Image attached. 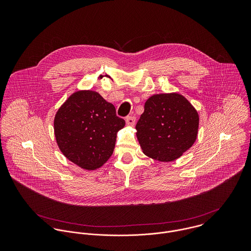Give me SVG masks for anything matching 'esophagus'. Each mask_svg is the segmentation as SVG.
<instances>
[{"label": "esophagus", "mask_w": 251, "mask_h": 251, "mask_svg": "<svg viewBox=\"0 0 251 251\" xmlns=\"http://www.w3.org/2000/svg\"><path fill=\"white\" fill-rule=\"evenodd\" d=\"M126 125L132 126H134V124H135V117L132 116V115L127 116V117L126 118Z\"/></svg>", "instance_id": "34e87169"}]
</instances>
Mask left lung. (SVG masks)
Listing matches in <instances>:
<instances>
[{
  "mask_svg": "<svg viewBox=\"0 0 251 251\" xmlns=\"http://www.w3.org/2000/svg\"><path fill=\"white\" fill-rule=\"evenodd\" d=\"M199 126L197 111L179 94L151 97L136 124L137 138L148 156L172 161L196 140Z\"/></svg>",
  "mask_w": 251,
  "mask_h": 251,
  "instance_id": "obj_1",
  "label": "left lung"
}]
</instances>
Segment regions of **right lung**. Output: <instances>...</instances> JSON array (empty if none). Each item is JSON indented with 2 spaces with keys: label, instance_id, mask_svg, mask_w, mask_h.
<instances>
[{
  "label": "right lung",
  "instance_id": "add662e5",
  "mask_svg": "<svg viewBox=\"0 0 251 251\" xmlns=\"http://www.w3.org/2000/svg\"><path fill=\"white\" fill-rule=\"evenodd\" d=\"M126 125L116 108L94 91H78L58 110L55 137L64 155L86 170L102 166L112 155L117 132Z\"/></svg>",
  "mask_w": 251,
  "mask_h": 251
}]
</instances>
